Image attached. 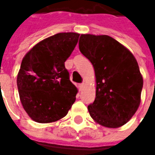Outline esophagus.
<instances>
[{
  "instance_id": "1",
  "label": "esophagus",
  "mask_w": 155,
  "mask_h": 155,
  "mask_svg": "<svg viewBox=\"0 0 155 155\" xmlns=\"http://www.w3.org/2000/svg\"><path fill=\"white\" fill-rule=\"evenodd\" d=\"M84 87V84L83 83V84H78V88H79V90H83V88Z\"/></svg>"
}]
</instances>
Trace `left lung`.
Returning <instances> with one entry per match:
<instances>
[{
    "mask_svg": "<svg viewBox=\"0 0 155 155\" xmlns=\"http://www.w3.org/2000/svg\"><path fill=\"white\" fill-rule=\"evenodd\" d=\"M79 50L95 71L96 98L88 106L91 118L106 128L122 127L140 104L143 78L135 58L108 35L81 34Z\"/></svg>",
    "mask_w": 155,
    "mask_h": 155,
    "instance_id": "1",
    "label": "left lung"
}]
</instances>
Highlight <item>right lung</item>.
I'll return each mask as SVG.
<instances>
[{
	"instance_id": "obj_1",
	"label": "right lung",
	"mask_w": 155,
	"mask_h": 155,
	"mask_svg": "<svg viewBox=\"0 0 155 155\" xmlns=\"http://www.w3.org/2000/svg\"><path fill=\"white\" fill-rule=\"evenodd\" d=\"M79 33H59L41 40L24 56L17 76L21 104L35 122H57L67 115L78 89L70 81L64 62Z\"/></svg>"
}]
</instances>
